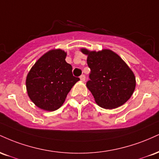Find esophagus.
<instances>
[{"label":"esophagus","mask_w":159,"mask_h":159,"mask_svg":"<svg viewBox=\"0 0 159 159\" xmlns=\"http://www.w3.org/2000/svg\"><path fill=\"white\" fill-rule=\"evenodd\" d=\"M80 79H81V81H85V75H81L80 76Z\"/></svg>","instance_id":"34e87169"}]
</instances>
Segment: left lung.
Returning a JSON list of instances; mask_svg holds the SVG:
<instances>
[{
    "label": "left lung",
    "instance_id": "8db88e82",
    "mask_svg": "<svg viewBox=\"0 0 159 159\" xmlns=\"http://www.w3.org/2000/svg\"><path fill=\"white\" fill-rule=\"evenodd\" d=\"M87 56L90 81L87 87L98 106L114 109L125 104L134 93L136 80L134 72L117 54L110 49L90 51L81 48Z\"/></svg>",
    "mask_w": 159,
    "mask_h": 159
}]
</instances>
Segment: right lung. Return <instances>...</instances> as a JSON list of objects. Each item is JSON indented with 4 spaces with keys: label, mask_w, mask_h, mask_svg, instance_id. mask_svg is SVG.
<instances>
[{
    "label": "right lung",
    "mask_w": 159,
    "mask_h": 159,
    "mask_svg": "<svg viewBox=\"0 0 159 159\" xmlns=\"http://www.w3.org/2000/svg\"><path fill=\"white\" fill-rule=\"evenodd\" d=\"M66 52L52 49L36 62L26 78L27 95L42 110L60 108L72 87L79 81L72 75V66L66 62Z\"/></svg>",
    "instance_id": "obj_1"
}]
</instances>
